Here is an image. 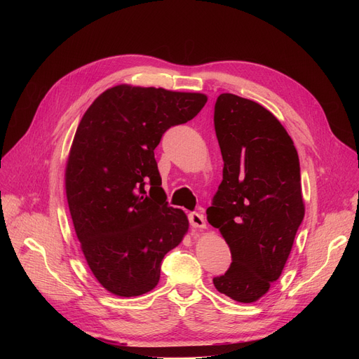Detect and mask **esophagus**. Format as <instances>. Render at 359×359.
Segmentation results:
<instances>
[{"label": "esophagus", "mask_w": 359, "mask_h": 359, "mask_svg": "<svg viewBox=\"0 0 359 359\" xmlns=\"http://www.w3.org/2000/svg\"><path fill=\"white\" fill-rule=\"evenodd\" d=\"M189 222L194 229H205L206 227V222L202 214L198 212H191L189 214Z\"/></svg>", "instance_id": "obj_1"}]
</instances>
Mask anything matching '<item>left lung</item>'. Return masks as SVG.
<instances>
[{"label": "left lung", "mask_w": 359, "mask_h": 359, "mask_svg": "<svg viewBox=\"0 0 359 359\" xmlns=\"http://www.w3.org/2000/svg\"><path fill=\"white\" fill-rule=\"evenodd\" d=\"M214 126L224 168L206 218L233 262L212 280L221 294L255 303L280 276L304 218L299 160L285 128L253 100L219 94Z\"/></svg>", "instance_id": "left-lung-1"}]
</instances>
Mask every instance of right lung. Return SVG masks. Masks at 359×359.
<instances>
[{"instance_id":"obj_1","label":"right lung","mask_w":359,"mask_h":359,"mask_svg":"<svg viewBox=\"0 0 359 359\" xmlns=\"http://www.w3.org/2000/svg\"><path fill=\"white\" fill-rule=\"evenodd\" d=\"M206 100L201 93L116 86L84 113L67 163V199L88 266L111 294L153 290L163 257L189 229L186 214L165 202L154 149Z\"/></svg>"}]
</instances>
